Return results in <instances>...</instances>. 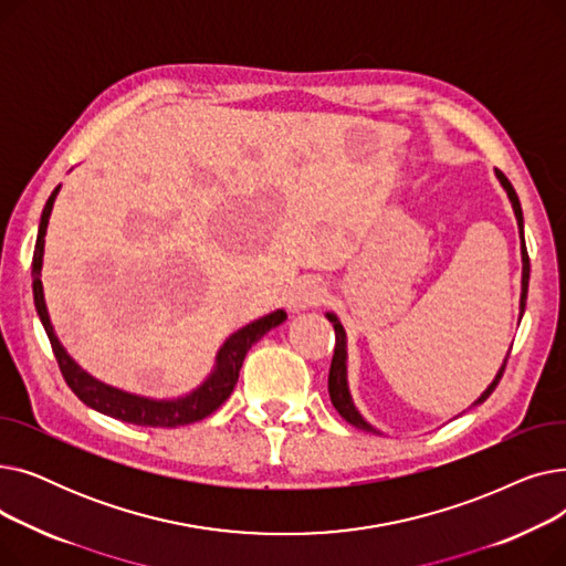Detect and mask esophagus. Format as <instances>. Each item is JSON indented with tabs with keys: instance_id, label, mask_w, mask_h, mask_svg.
I'll list each match as a JSON object with an SVG mask.
<instances>
[{
	"instance_id": "esophagus-1",
	"label": "esophagus",
	"mask_w": 566,
	"mask_h": 566,
	"mask_svg": "<svg viewBox=\"0 0 566 566\" xmlns=\"http://www.w3.org/2000/svg\"><path fill=\"white\" fill-rule=\"evenodd\" d=\"M323 301V282L316 277H305L295 282L286 291V307L291 312H305L316 307Z\"/></svg>"
}]
</instances>
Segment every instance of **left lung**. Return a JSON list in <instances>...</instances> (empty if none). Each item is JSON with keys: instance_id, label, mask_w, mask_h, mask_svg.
Returning <instances> with one entry per match:
<instances>
[{"instance_id": "obj_1", "label": "left lung", "mask_w": 566, "mask_h": 566, "mask_svg": "<svg viewBox=\"0 0 566 566\" xmlns=\"http://www.w3.org/2000/svg\"><path fill=\"white\" fill-rule=\"evenodd\" d=\"M495 178L500 181V186H502V190L507 192V199H510V203H512V208H514V216H516V224H518V238H521V263H523V271H521V301H518V323H521V318H523V312H525V301H527V282H530V259H527V250H525V235H523V211H521V201H518V195H516V190L512 188V184L507 181V176H504L500 169H495ZM325 318H328L331 323H333V328H335V355H333V365H331V374H328V392H331V401H333V406H335V410L342 415V418L348 422V424H353V427H358V429H363V431H369V433H378V436H382V431L380 429H376L374 424H369L367 420H365V415L355 408V401H353V397H350V388H348V346H346V331H344V325H342V321H339V316L335 314V312H325ZM512 350V348H510ZM510 350H507V355H504V360H502V365H500V369H497V374H495V378L489 382V388L472 401V406H480V403H484L489 397H491V392L495 390V385L500 382V378H502V371H504V365H507V358H510ZM470 406V408H472ZM465 412V410H463Z\"/></svg>"}]
</instances>
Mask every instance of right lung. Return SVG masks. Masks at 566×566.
<instances>
[{"label": "right lung", "mask_w": 566, "mask_h": 566, "mask_svg": "<svg viewBox=\"0 0 566 566\" xmlns=\"http://www.w3.org/2000/svg\"><path fill=\"white\" fill-rule=\"evenodd\" d=\"M59 190H62V184L52 190V195L45 201L43 213H41L34 261H32V291H34V305H36L39 318L48 333V339L54 350V358L69 382V388L88 408H94L103 415H109V418H114V420L139 424V427H171L174 429V427H184V424L203 420L206 415H211L229 399L248 350L265 333H271L273 328H277V325H282L286 321V312L275 310L271 314H263V316L250 321L248 325H243V328L231 333L218 348L211 371H208L206 378L199 385H195L190 392L176 395V397H146V395H135V392H128L122 388H114V385L98 380L96 376L82 369L71 358L66 346L59 342L48 305H45V291H43V280H41L43 277L45 233H48L52 206H54Z\"/></svg>", "instance_id": "obj_1"}]
</instances>
